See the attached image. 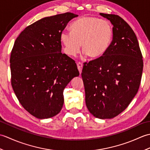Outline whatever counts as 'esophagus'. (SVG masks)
<instances>
[{
    "mask_svg": "<svg viewBox=\"0 0 150 150\" xmlns=\"http://www.w3.org/2000/svg\"><path fill=\"white\" fill-rule=\"evenodd\" d=\"M77 68H78V69L79 72H80V73H81L82 72V66H83V65H82V64L81 62H77Z\"/></svg>",
    "mask_w": 150,
    "mask_h": 150,
    "instance_id": "obj_1",
    "label": "esophagus"
}]
</instances>
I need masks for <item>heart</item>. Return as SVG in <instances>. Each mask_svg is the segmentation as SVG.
I'll return each instance as SVG.
<instances>
[{
	"mask_svg": "<svg viewBox=\"0 0 150 150\" xmlns=\"http://www.w3.org/2000/svg\"><path fill=\"white\" fill-rule=\"evenodd\" d=\"M71 33L63 31L60 40L66 55L73 57L81 44L82 51L91 59L100 57L113 40V27L109 21L92 16H83L70 27Z\"/></svg>",
	"mask_w": 150,
	"mask_h": 150,
	"instance_id": "b5f03b06",
	"label": "heart"
}]
</instances>
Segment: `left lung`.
Instances as JSON below:
<instances>
[{"mask_svg":"<svg viewBox=\"0 0 150 150\" xmlns=\"http://www.w3.org/2000/svg\"><path fill=\"white\" fill-rule=\"evenodd\" d=\"M100 15L113 24V40L103 55L84 63L81 75L89 111L98 119H112L129 106L137 93L143 60L129 24L119 15Z\"/></svg>","mask_w":150,"mask_h":150,"instance_id":"obj_1","label":"left lung"}]
</instances>
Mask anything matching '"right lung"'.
<instances>
[{
	"label": "right lung",
	"instance_id": "obj_1",
	"mask_svg": "<svg viewBox=\"0 0 150 150\" xmlns=\"http://www.w3.org/2000/svg\"><path fill=\"white\" fill-rule=\"evenodd\" d=\"M65 13L27 26L16 39L10 56L11 86L19 103L38 119L55 116L63 91L79 71L74 60L61 53L60 35L77 17Z\"/></svg>",
	"mask_w": 150,
	"mask_h": 150
}]
</instances>
